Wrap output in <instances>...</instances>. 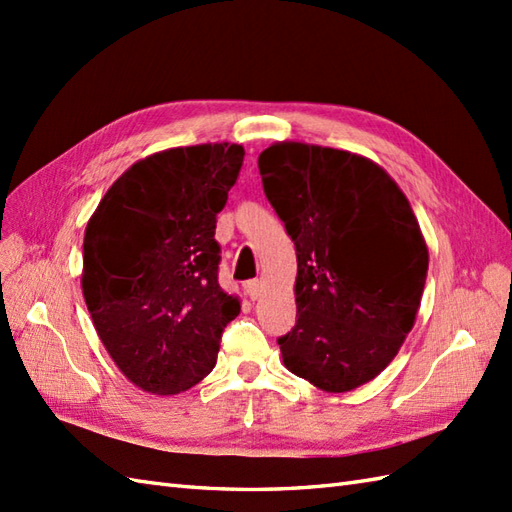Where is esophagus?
Returning a JSON list of instances; mask_svg holds the SVG:
<instances>
[{
  "instance_id": "esophagus-1",
  "label": "esophagus",
  "mask_w": 512,
  "mask_h": 512,
  "mask_svg": "<svg viewBox=\"0 0 512 512\" xmlns=\"http://www.w3.org/2000/svg\"><path fill=\"white\" fill-rule=\"evenodd\" d=\"M244 290H246V295L250 297V299H259L262 297V292H264V284H262V279H250V281H246L244 284Z\"/></svg>"
}]
</instances>
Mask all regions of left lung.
I'll return each instance as SVG.
<instances>
[{
  "instance_id": "1",
  "label": "left lung",
  "mask_w": 512,
  "mask_h": 512,
  "mask_svg": "<svg viewBox=\"0 0 512 512\" xmlns=\"http://www.w3.org/2000/svg\"><path fill=\"white\" fill-rule=\"evenodd\" d=\"M259 176L297 250V323L279 336L284 365L325 391L378 376L413 328L429 268L398 184L350 151L277 143Z\"/></svg>"
}]
</instances>
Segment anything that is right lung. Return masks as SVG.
<instances>
[{"label": "right lung", "mask_w": 512, "mask_h": 512, "mask_svg": "<svg viewBox=\"0 0 512 512\" xmlns=\"http://www.w3.org/2000/svg\"><path fill=\"white\" fill-rule=\"evenodd\" d=\"M242 145L138 160L96 206L83 239V297L107 352L140 389L169 396L211 372L239 301L220 288L217 213Z\"/></svg>", "instance_id": "add662e5"}]
</instances>
